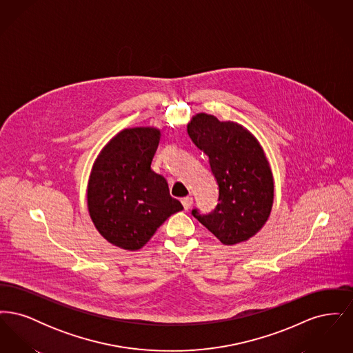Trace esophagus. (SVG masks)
<instances>
[{"label": "esophagus", "instance_id": "esophagus-1", "mask_svg": "<svg viewBox=\"0 0 353 353\" xmlns=\"http://www.w3.org/2000/svg\"><path fill=\"white\" fill-rule=\"evenodd\" d=\"M181 202H183V206H184L185 210H188V209H190V206H192V203H193V199L192 197H184L183 200H181Z\"/></svg>", "mask_w": 353, "mask_h": 353}]
</instances>
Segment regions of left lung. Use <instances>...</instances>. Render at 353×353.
I'll use <instances>...</instances> for the list:
<instances>
[{
    "mask_svg": "<svg viewBox=\"0 0 353 353\" xmlns=\"http://www.w3.org/2000/svg\"><path fill=\"white\" fill-rule=\"evenodd\" d=\"M188 134L208 157L219 185V203L209 214L193 209V217L223 245L245 242L269 219L274 181L269 161L258 140L234 121L197 114Z\"/></svg>",
    "mask_w": 353,
    "mask_h": 353,
    "instance_id": "8db88e82",
    "label": "left lung"
}]
</instances>
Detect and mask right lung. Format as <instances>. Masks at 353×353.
<instances>
[{
	"instance_id": "1",
	"label": "right lung",
	"mask_w": 353,
	"mask_h": 353,
	"mask_svg": "<svg viewBox=\"0 0 353 353\" xmlns=\"http://www.w3.org/2000/svg\"><path fill=\"white\" fill-rule=\"evenodd\" d=\"M160 143L152 127L127 128L101 150L88 181L87 205L95 228L110 243L139 250L157 228L183 210L168 183L151 168Z\"/></svg>"
}]
</instances>
